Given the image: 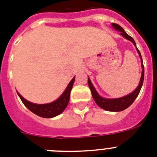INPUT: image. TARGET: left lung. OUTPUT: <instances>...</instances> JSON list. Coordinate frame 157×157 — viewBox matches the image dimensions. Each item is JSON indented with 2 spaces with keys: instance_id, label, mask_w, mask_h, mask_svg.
Here are the masks:
<instances>
[{
  "instance_id": "8db88e82",
  "label": "left lung",
  "mask_w": 157,
  "mask_h": 157,
  "mask_svg": "<svg viewBox=\"0 0 157 157\" xmlns=\"http://www.w3.org/2000/svg\"><path fill=\"white\" fill-rule=\"evenodd\" d=\"M112 27L113 28H115L116 30H119L121 33L120 34L123 36L124 37H126L127 39L130 40V41H132L134 43V45L136 46V43L134 41V40L133 39L132 37H130V35L127 34L125 32V30H123L120 25L116 24V23H112ZM137 50H138V54H139L140 57H141V67H142V72H141V80H140L139 85L136 88L134 92H132L131 94H128V95L123 97V98H116V99H106V98H101L100 97L99 94L97 93V91L95 90L94 86L92 85L90 80L88 78V85L90 89L91 90V94H92L93 98L95 101V102L97 103V105L101 108V109H105V110L107 111H110V112H120V111L125 110L126 109H127L130 105H131L133 104V102L134 101V100L137 98V97L139 94L140 90H141V88L142 86V84H143L144 81V65L143 63H142V58H141V53H140L139 50L138 49V48L136 47Z\"/></svg>"
}]
</instances>
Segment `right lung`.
<instances>
[{
  "instance_id": "1",
  "label": "right lung",
  "mask_w": 157,
  "mask_h": 157,
  "mask_svg": "<svg viewBox=\"0 0 157 157\" xmlns=\"http://www.w3.org/2000/svg\"><path fill=\"white\" fill-rule=\"evenodd\" d=\"M75 82V77L70 82L67 87L66 88L64 92L63 93L60 97L55 101L49 104L45 105H37V104L31 103L30 101H27L22 97L19 93H17L19 97L21 99L23 105L27 107L30 111L37 116L43 118H52L58 116L63 112L66 107L67 106L69 99H70V94L71 90L73 84Z\"/></svg>"
}]
</instances>
